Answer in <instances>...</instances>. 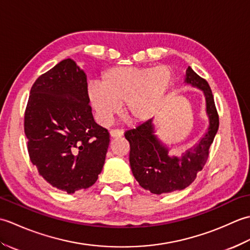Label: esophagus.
<instances>
[{"instance_id":"1","label":"esophagus","mask_w":250,"mask_h":250,"mask_svg":"<svg viewBox=\"0 0 250 250\" xmlns=\"http://www.w3.org/2000/svg\"><path fill=\"white\" fill-rule=\"evenodd\" d=\"M109 134L111 137H118V136H122L124 135V130L121 129H113L109 131Z\"/></svg>"}]
</instances>
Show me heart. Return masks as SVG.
I'll return each instance as SVG.
<instances>
[{
    "label": "heart",
    "instance_id": "heart-1",
    "mask_svg": "<svg viewBox=\"0 0 250 250\" xmlns=\"http://www.w3.org/2000/svg\"><path fill=\"white\" fill-rule=\"evenodd\" d=\"M172 81L167 66H116L102 74L101 84L91 82L88 97L95 117L107 125L124 103V114L131 121L145 120L153 114Z\"/></svg>",
    "mask_w": 250,
    "mask_h": 250
}]
</instances>
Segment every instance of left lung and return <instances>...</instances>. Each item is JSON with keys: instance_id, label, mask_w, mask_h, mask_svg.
I'll list each match as a JSON object with an SVG mask.
<instances>
[{"instance_id": "obj_1", "label": "left lung", "mask_w": 250, "mask_h": 250, "mask_svg": "<svg viewBox=\"0 0 250 250\" xmlns=\"http://www.w3.org/2000/svg\"><path fill=\"white\" fill-rule=\"evenodd\" d=\"M186 83L203 90L206 100V113L209 118L208 131L193 149L180 158L169 157L168 150L157 139L152 120H148L135 129L125 131L130 143V166L141 187L151 193L162 194L183 190L193 183L208 159L209 147L219 128V116L214 95L208 83L188 67Z\"/></svg>"}]
</instances>
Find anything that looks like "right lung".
<instances>
[{
	"label": "right lung",
	"instance_id": "obj_1",
	"mask_svg": "<svg viewBox=\"0 0 250 250\" xmlns=\"http://www.w3.org/2000/svg\"><path fill=\"white\" fill-rule=\"evenodd\" d=\"M87 76L72 59L36 79L24 111L30 160L52 187L74 193L97 182L109 144L94 121Z\"/></svg>",
	"mask_w": 250,
	"mask_h": 250
}]
</instances>
